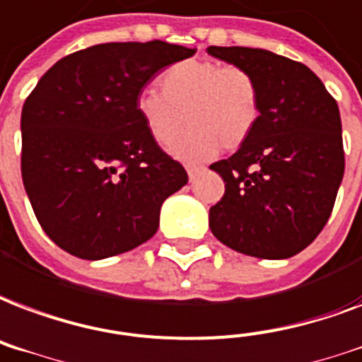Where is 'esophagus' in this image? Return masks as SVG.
I'll return each instance as SVG.
<instances>
[{"mask_svg":"<svg viewBox=\"0 0 362 362\" xmlns=\"http://www.w3.org/2000/svg\"><path fill=\"white\" fill-rule=\"evenodd\" d=\"M186 170H187V176H189V182L195 180V178H197V176L203 173V169H201V167H187Z\"/></svg>","mask_w":362,"mask_h":362,"instance_id":"34e87169","label":"esophagus"}]
</instances>
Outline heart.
Here are the masks:
<instances>
[{
	"instance_id": "b5f03b06",
	"label": "heart",
	"mask_w": 362,
	"mask_h": 362,
	"mask_svg": "<svg viewBox=\"0 0 362 362\" xmlns=\"http://www.w3.org/2000/svg\"><path fill=\"white\" fill-rule=\"evenodd\" d=\"M161 93L144 89L136 96V114L159 146L187 163L209 161L220 151L237 150L260 121L262 100L252 74L212 60H184L161 76Z\"/></svg>"
}]
</instances>
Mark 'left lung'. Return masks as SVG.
<instances>
[{
  "label": "left lung",
  "mask_w": 362,
  "mask_h": 362,
  "mask_svg": "<svg viewBox=\"0 0 362 362\" xmlns=\"http://www.w3.org/2000/svg\"><path fill=\"white\" fill-rule=\"evenodd\" d=\"M206 52L250 71L262 100L250 138L211 165L226 182L209 212L211 231L241 255L291 258L321 233L344 178L338 104L308 66L286 57L250 47Z\"/></svg>",
  "instance_id": "obj_1"
}]
</instances>
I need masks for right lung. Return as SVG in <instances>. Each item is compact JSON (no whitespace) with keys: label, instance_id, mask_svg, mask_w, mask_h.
Wrapping results in <instances>:
<instances>
[{"label":"right lung","instance_id":"obj_1","mask_svg":"<svg viewBox=\"0 0 362 362\" xmlns=\"http://www.w3.org/2000/svg\"><path fill=\"white\" fill-rule=\"evenodd\" d=\"M195 49L102 43L60 59L22 107V182L43 231L66 252L102 260L156 235L187 175L151 140L136 96Z\"/></svg>","mask_w":362,"mask_h":362}]
</instances>
